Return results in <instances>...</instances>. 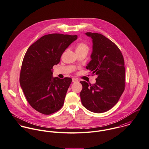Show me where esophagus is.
Returning <instances> with one entry per match:
<instances>
[{
	"label": "esophagus",
	"mask_w": 149,
	"mask_h": 149,
	"mask_svg": "<svg viewBox=\"0 0 149 149\" xmlns=\"http://www.w3.org/2000/svg\"><path fill=\"white\" fill-rule=\"evenodd\" d=\"M72 82H78V80L76 79L73 78V79H72Z\"/></svg>",
	"instance_id": "obj_1"
}]
</instances>
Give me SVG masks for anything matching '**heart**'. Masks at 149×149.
<instances>
[{
    "mask_svg": "<svg viewBox=\"0 0 149 149\" xmlns=\"http://www.w3.org/2000/svg\"><path fill=\"white\" fill-rule=\"evenodd\" d=\"M89 45L85 42H80L77 44L76 46V52H88L89 51Z\"/></svg>",
    "mask_w": 149,
    "mask_h": 149,
    "instance_id": "b5f03b06",
    "label": "heart"
}]
</instances>
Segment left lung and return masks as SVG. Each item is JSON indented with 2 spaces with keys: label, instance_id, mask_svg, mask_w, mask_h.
Returning a JSON list of instances; mask_svg holds the SVG:
<instances>
[{
  "label": "left lung",
  "instance_id": "8db88e82",
  "mask_svg": "<svg viewBox=\"0 0 149 149\" xmlns=\"http://www.w3.org/2000/svg\"><path fill=\"white\" fill-rule=\"evenodd\" d=\"M93 39L92 60L86 69L98 76L93 84L81 81V102L88 110L101 113L108 111L118 101L125 87L124 58L118 47L104 35L86 32Z\"/></svg>",
  "mask_w": 149,
  "mask_h": 149
}]
</instances>
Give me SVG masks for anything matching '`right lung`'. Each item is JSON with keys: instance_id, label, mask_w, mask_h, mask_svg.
I'll use <instances>...</instances> for the list:
<instances>
[{"instance_id": "1", "label": "right lung", "mask_w": 149, "mask_h": 149, "mask_svg": "<svg viewBox=\"0 0 149 149\" xmlns=\"http://www.w3.org/2000/svg\"><path fill=\"white\" fill-rule=\"evenodd\" d=\"M77 35L52 33L44 35L32 44L24 57L20 84L29 105L38 112L49 115L64 104L72 79L52 77L54 65Z\"/></svg>"}]
</instances>
